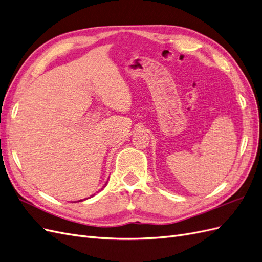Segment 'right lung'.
<instances>
[{
	"instance_id": "1",
	"label": "right lung",
	"mask_w": 262,
	"mask_h": 262,
	"mask_svg": "<svg viewBox=\"0 0 262 262\" xmlns=\"http://www.w3.org/2000/svg\"><path fill=\"white\" fill-rule=\"evenodd\" d=\"M106 183H107V182H106ZM106 183H105V185H106ZM91 197H92V196H91ZM79 201H82V200H78V202H79Z\"/></svg>"
}]
</instances>
